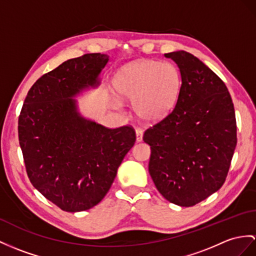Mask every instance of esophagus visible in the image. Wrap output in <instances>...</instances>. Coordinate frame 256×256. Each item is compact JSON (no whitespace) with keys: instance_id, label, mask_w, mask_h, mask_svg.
Masks as SVG:
<instances>
[{"instance_id":"esophagus-1","label":"esophagus","mask_w":256,"mask_h":256,"mask_svg":"<svg viewBox=\"0 0 256 256\" xmlns=\"http://www.w3.org/2000/svg\"><path fill=\"white\" fill-rule=\"evenodd\" d=\"M136 142H141L143 139V130L140 128L136 129Z\"/></svg>"}]
</instances>
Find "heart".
<instances>
[{"mask_svg":"<svg viewBox=\"0 0 256 256\" xmlns=\"http://www.w3.org/2000/svg\"><path fill=\"white\" fill-rule=\"evenodd\" d=\"M182 78L177 67L168 62L142 60L124 66L115 78L117 94L132 100L140 118L156 122L164 118L176 104ZM120 108V102L114 101Z\"/></svg>","mask_w":256,"mask_h":256,"instance_id":"heart-1","label":"heart"}]
</instances>
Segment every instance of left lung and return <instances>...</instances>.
<instances>
[{"instance_id":"left-lung-1","label":"left lung","mask_w":256,"mask_h":256,"mask_svg":"<svg viewBox=\"0 0 256 256\" xmlns=\"http://www.w3.org/2000/svg\"><path fill=\"white\" fill-rule=\"evenodd\" d=\"M177 64L182 86L175 108L148 128V172L167 201L192 206L220 189L236 146V122L226 84L186 51L165 54Z\"/></svg>"}]
</instances>
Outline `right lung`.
<instances>
[{
  "label": "right lung",
  "mask_w": 256,
  "mask_h": 256,
  "mask_svg": "<svg viewBox=\"0 0 256 256\" xmlns=\"http://www.w3.org/2000/svg\"><path fill=\"white\" fill-rule=\"evenodd\" d=\"M106 54L64 62L31 86L18 120V138L30 182L66 212L96 206L136 141L132 127L110 129L84 117L74 98L101 84Z\"/></svg>",
  "instance_id": "right-lung-1"
}]
</instances>
